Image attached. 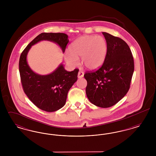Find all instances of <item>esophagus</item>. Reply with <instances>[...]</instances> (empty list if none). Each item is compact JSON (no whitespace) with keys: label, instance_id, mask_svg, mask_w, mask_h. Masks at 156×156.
Listing matches in <instances>:
<instances>
[{"label":"esophagus","instance_id":"1","mask_svg":"<svg viewBox=\"0 0 156 156\" xmlns=\"http://www.w3.org/2000/svg\"><path fill=\"white\" fill-rule=\"evenodd\" d=\"M83 75H84V73L82 71H80L78 72V78H81L83 76Z\"/></svg>","mask_w":156,"mask_h":156}]
</instances>
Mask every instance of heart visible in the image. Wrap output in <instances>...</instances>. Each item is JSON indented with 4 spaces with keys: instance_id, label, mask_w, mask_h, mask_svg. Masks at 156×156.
<instances>
[{
    "instance_id": "obj_1",
    "label": "heart",
    "mask_w": 156,
    "mask_h": 156,
    "mask_svg": "<svg viewBox=\"0 0 156 156\" xmlns=\"http://www.w3.org/2000/svg\"><path fill=\"white\" fill-rule=\"evenodd\" d=\"M107 51V42L104 37L83 36L69 45L65 59L68 64L76 66L78 58L81 57L82 64L89 69L95 70L103 65Z\"/></svg>"
}]
</instances>
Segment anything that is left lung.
I'll use <instances>...</instances> for the list:
<instances>
[{"label":"left lung","mask_w":156,"mask_h":156,"mask_svg":"<svg viewBox=\"0 0 156 156\" xmlns=\"http://www.w3.org/2000/svg\"><path fill=\"white\" fill-rule=\"evenodd\" d=\"M108 45L105 62L96 71L86 72V94L92 104L109 108L126 95L134 72L132 53L126 42L119 37L102 32Z\"/></svg>","instance_id":"1"}]
</instances>
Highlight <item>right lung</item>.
Returning a JSON list of instances; mask_svg holds the SVG:
<instances>
[{"mask_svg":"<svg viewBox=\"0 0 156 156\" xmlns=\"http://www.w3.org/2000/svg\"><path fill=\"white\" fill-rule=\"evenodd\" d=\"M42 40L57 43L65 52L69 42L68 36L62 33H42L31 41L22 52L19 72L23 89L30 101L39 109L51 112L62 108L66 102L69 89L77 80L78 69L67 71L60 64L52 73L46 75L33 72L27 62V55L33 45Z\"/></svg>","mask_w":156,"mask_h":156,"instance_id":"1","label":"right lung"}]
</instances>
